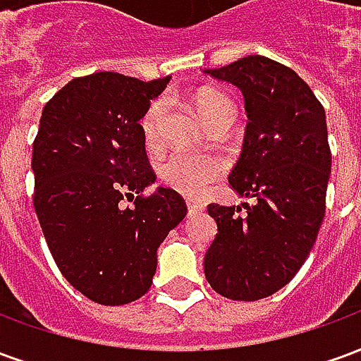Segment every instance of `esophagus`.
I'll return each instance as SVG.
<instances>
[{"label":"esophagus","instance_id":"esophagus-1","mask_svg":"<svg viewBox=\"0 0 361 361\" xmlns=\"http://www.w3.org/2000/svg\"><path fill=\"white\" fill-rule=\"evenodd\" d=\"M188 211H189V214H199V212L204 211V204L199 203V201H193V199H189Z\"/></svg>","mask_w":361,"mask_h":361}]
</instances>
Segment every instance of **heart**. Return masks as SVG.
Instances as JSON below:
<instances>
[{
	"mask_svg": "<svg viewBox=\"0 0 361 361\" xmlns=\"http://www.w3.org/2000/svg\"><path fill=\"white\" fill-rule=\"evenodd\" d=\"M195 106L199 116L204 121L216 110L224 106H232V104L219 90H201L195 96ZM164 100H154L142 118V137L149 149H154L160 142V123L164 118ZM222 172H224L222 158L197 154L189 150H178L162 166V180L181 195L199 197L211 189V185L219 180Z\"/></svg>",
	"mask_w": 361,
	"mask_h": 361,
	"instance_id": "1",
	"label": "heart"
}]
</instances>
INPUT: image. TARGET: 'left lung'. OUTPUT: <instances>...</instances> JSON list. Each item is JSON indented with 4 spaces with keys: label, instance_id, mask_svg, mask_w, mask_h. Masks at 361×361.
Instances as JSON below:
<instances>
[{
    "label": "left lung",
    "instance_id": "1",
    "mask_svg": "<svg viewBox=\"0 0 361 361\" xmlns=\"http://www.w3.org/2000/svg\"><path fill=\"white\" fill-rule=\"evenodd\" d=\"M242 90L247 127L230 188L255 203L209 204L219 234L204 253V276L230 300L279 292L305 263L325 216L331 149L325 110L290 67L247 56L204 69Z\"/></svg>",
    "mask_w": 361,
    "mask_h": 361
}]
</instances>
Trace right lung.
<instances>
[{
  "mask_svg": "<svg viewBox=\"0 0 361 361\" xmlns=\"http://www.w3.org/2000/svg\"><path fill=\"white\" fill-rule=\"evenodd\" d=\"M168 82L100 71L67 82L42 110L32 145L36 216L67 282L102 305L147 294L157 250L188 212L170 188L139 195L157 181L139 121ZM123 196L133 207H121Z\"/></svg>",
  "mask_w": 361,
  "mask_h": 361,
  "instance_id": "1",
  "label": "right lung"
}]
</instances>
